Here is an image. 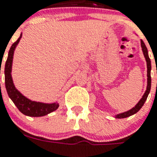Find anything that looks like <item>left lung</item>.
<instances>
[{
	"mask_svg": "<svg viewBox=\"0 0 157 157\" xmlns=\"http://www.w3.org/2000/svg\"><path fill=\"white\" fill-rule=\"evenodd\" d=\"M141 46H142V50H143V52H144V57L146 59L147 61V90L146 92L144 93L143 98L140 99L139 103H137L136 106L134 107H133L132 109H130L129 111H127L125 112H123V113H121V114H118L117 116V118H125V117H130L132 115L135 114L136 112H138L139 110L141 109V107L144 106L145 101L147 100V98L148 96V94L150 92V90H151V60L149 59L148 56V53H147V49L146 45L144 44V42L143 40H141Z\"/></svg>",
	"mask_w": 157,
	"mask_h": 157,
	"instance_id": "1",
	"label": "left lung"
}]
</instances>
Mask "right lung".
<instances>
[{
  "label": "right lung",
  "mask_w": 157,
  "mask_h": 157,
  "mask_svg": "<svg viewBox=\"0 0 157 157\" xmlns=\"http://www.w3.org/2000/svg\"><path fill=\"white\" fill-rule=\"evenodd\" d=\"M21 36L22 35H20L18 40L11 45L9 51L8 58L6 60V67H5V81H6V90L9 97L11 98V100L13 101L16 107H18V109L23 114L29 117H42L55 111L59 107V104L58 103L48 104V103H37V102L29 100L16 90L11 77V67L13 61V51L16 45L19 42Z\"/></svg>",
  "instance_id": "obj_1"
}]
</instances>
